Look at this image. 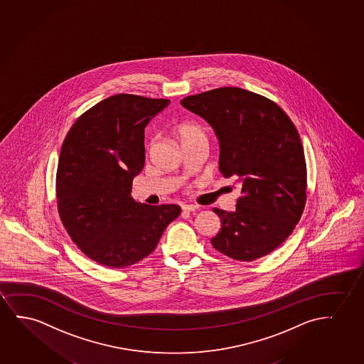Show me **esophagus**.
<instances>
[{
	"label": "esophagus",
	"mask_w": 364,
	"mask_h": 364,
	"mask_svg": "<svg viewBox=\"0 0 364 364\" xmlns=\"http://www.w3.org/2000/svg\"><path fill=\"white\" fill-rule=\"evenodd\" d=\"M197 205H182V210H185V212H195V210H197Z\"/></svg>",
	"instance_id": "esophagus-1"
}]
</instances>
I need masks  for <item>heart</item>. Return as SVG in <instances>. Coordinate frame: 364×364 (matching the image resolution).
<instances>
[{"mask_svg":"<svg viewBox=\"0 0 364 364\" xmlns=\"http://www.w3.org/2000/svg\"><path fill=\"white\" fill-rule=\"evenodd\" d=\"M182 146L195 144V142H207L208 134L207 128L198 122H183L179 123L178 126L174 129ZM154 144V141L149 142V147Z\"/></svg>","mask_w":364,"mask_h":364,"instance_id":"heart-1","label":"heart"}]
</instances>
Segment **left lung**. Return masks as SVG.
<instances>
[{
	"label": "left lung",
	"mask_w": 364,
	"mask_h": 364,
	"mask_svg": "<svg viewBox=\"0 0 364 364\" xmlns=\"http://www.w3.org/2000/svg\"><path fill=\"white\" fill-rule=\"evenodd\" d=\"M181 103L215 128L220 173L242 183L235 212L213 208L222 227L212 246L237 261L267 256L292 233L307 200L297 128L276 102L243 88H215Z\"/></svg>",
	"instance_id": "left-lung-1"
}]
</instances>
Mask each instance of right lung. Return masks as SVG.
Segmentation results:
<instances>
[{
  "instance_id": "right-lung-1",
  "label": "right lung",
  "mask_w": 364,
  "mask_h": 364,
  "mask_svg": "<svg viewBox=\"0 0 364 364\" xmlns=\"http://www.w3.org/2000/svg\"><path fill=\"white\" fill-rule=\"evenodd\" d=\"M169 100L119 93L82 113L61 147L57 210L72 242L98 264L124 268L154 251L178 205L131 197L144 166V127Z\"/></svg>"
}]
</instances>
